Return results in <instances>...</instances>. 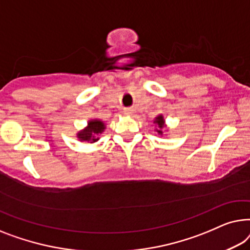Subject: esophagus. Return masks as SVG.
Wrapping results in <instances>:
<instances>
[{
    "label": "esophagus",
    "instance_id": "obj_1",
    "mask_svg": "<svg viewBox=\"0 0 250 250\" xmlns=\"http://www.w3.org/2000/svg\"><path fill=\"white\" fill-rule=\"evenodd\" d=\"M125 114H128V115H130V114H132L133 112H132V110L131 108H125Z\"/></svg>",
    "mask_w": 250,
    "mask_h": 250
}]
</instances>
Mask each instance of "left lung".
<instances>
[{
	"label": "left lung",
	"mask_w": 250,
	"mask_h": 250,
	"mask_svg": "<svg viewBox=\"0 0 250 250\" xmlns=\"http://www.w3.org/2000/svg\"><path fill=\"white\" fill-rule=\"evenodd\" d=\"M154 124H156V125L159 126V129H156V131L160 133V135H163V128H164V124H165V120L163 118V115H157L155 118V120H154Z\"/></svg>",
	"instance_id": "obj_1"
}]
</instances>
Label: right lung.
I'll list each match as a JSON object with an SVG mask.
<instances>
[{
  "label": "right lung",
  "mask_w": 250,
  "mask_h": 250,
  "mask_svg": "<svg viewBox=\"0 0 250 250\" xmlns=\"http://www.w3.org/2000/svg\"><path fill=\"white\" fill-rule=\"evenodd\" d=\"M104 122L98 120V119H94V120L88 121V125H87L85 129L80 130V131L77 133V137L80 139V142L95 143L100 139L98 137H100L101 133L104 131Z\"/></svg>",
  "instance_id": "obj_1"
}]
</instances>
